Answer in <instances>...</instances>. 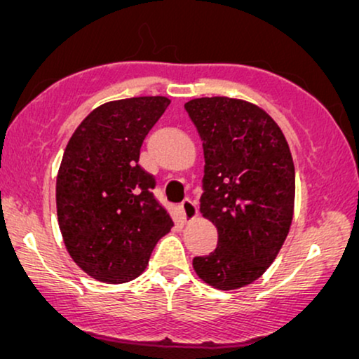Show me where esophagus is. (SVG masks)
<instances>
[{
  "mask_svg": "<svg viewBox=\"0 0 359 359\" xmlns=\"http://www.w3.org/2000/svg\"><path fill=\"white\" fill-rule=\"evenodd\" d=\"M181 212H183L184 219L188 220V222H191V220L198 217V205H196V203H193V201L186 199L184 203L181 204Z\"/></svg>",
  "mask_w": 359,
  "mask_h": 359,
  "instance_id": "34e87169",
  "label": "esophagus"
}]
</instances>
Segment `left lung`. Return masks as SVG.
<instances>
[{
	"mask_svg": "<svg viewBox=\"0 0 359 359\" xmlns=\"http://www.w3.org/2000/svg\"><path fill=\"white\" fill-rule=\"evenodd\" d=\"M204 149L203 217L215 225L219 245L193 268L205 284L233 291L266 271L294 215L296 171L283 130L253 102L227 96L184 104Z\"/></svg>",
	"mask_w": 359,
	"mask_h": 359,
	"instance_id": "obj_1",
	"label": "left lung"
}]
</instances>
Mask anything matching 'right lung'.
I'll list each match as a JSON object with an SVG mask.
<instances>
[{"mask_svg": "<svg viewBox=\"0 0 359 359\" xmlns=\"http://www.w3.org/2000/svg\"><path fill=\"white\" fill-rule=\"evenodd\" d=\"M168 104L165 96L104 102L81 121L63 151L58 227L73 262L101 283L140 276L173 227L151 193L154 176L139 165L142 142Z\"/></svg>", "mask_w": 359, "mask_h": 359, "instance_id": "right-lung-1", "label": "right lung"}]
</instances>
